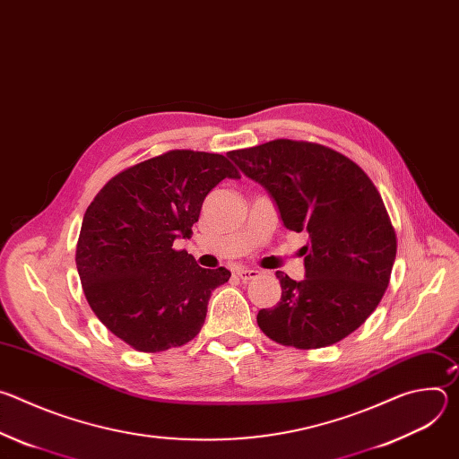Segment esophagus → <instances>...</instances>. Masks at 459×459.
<instances>
[{
  "label": "esophagus",
  "mask_w": 459,
  "mask_h": 459,
  "mask_svg": "<svg viewBox=\"0 0 459 459\" xmlns=\"http://www.w3.org/2000/svg\"><path fill=\"white\" fill-rule=\"evenodd\" d=\"M236 276L243 281H248V280H255L259 276V271H254V269H238L236 271Z\"/></svg>",
  "instance_id": "34e87169"
}]
</instances>
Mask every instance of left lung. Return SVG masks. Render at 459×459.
Segmentation results:
<instances>
[{
  "label": "left lung",
  "instance_id": "obj_1",
  "mask_svg": "<svg viewBox=\"0 0 459 459\" xmlns=\"http://www.w3.org/2000/svg\"><path fill=\"white\" fill-rule=\"evenodd\" d=\"M229 158L269 190L289 230L308 232L305 280L276 273L281 299L257 312L259 329L303 351L342 342L379 305L396 259L377 188L352 160L317 143L274 140Z\"/></svg>",
  "mask_w": 459,
  "mask_h": 459
}]
</instances>
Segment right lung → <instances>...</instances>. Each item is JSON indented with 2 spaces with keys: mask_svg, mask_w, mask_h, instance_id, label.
<instances>
[{
  "mask_svg": "<svg viewBox=\"0 0 459 459\" xmlns=\"http://www.w3.org/2000/svg\"><path fill=\"white\" fill-rule=\"evenodd\" d=\"M239 178L229 158L170 151L114 176L89 205L76 245L85 298L107 329L140 352L198 336L225 267L202 269L176 238H190L207 194Z\"/></svg>",
  "mask_w": 459,
  "mask_h": 459,
  "instance_id": "right-lung-1",
  "label": "right lung"
}]
</instances>
